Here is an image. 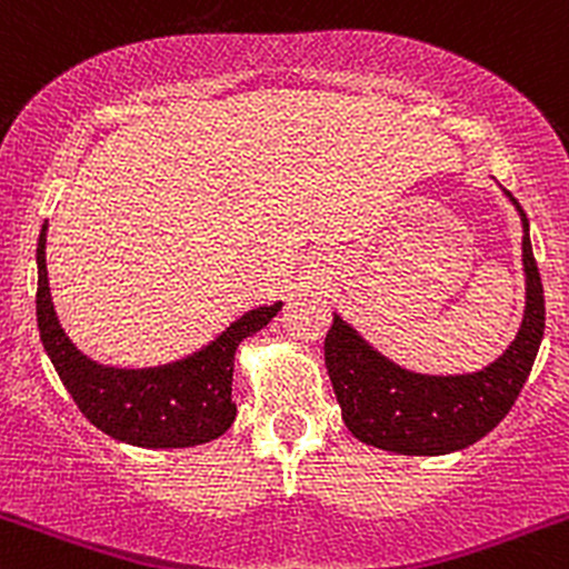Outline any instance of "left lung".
Wrapping results in <instances>:
<instances>
[{
	"label": "left lung",
	"instance_id": "1",
	"mask_svg": "<svg viewBox=\"0 0 569 569\" xmlns=\"http://www.w3.org/2000/svg\"><path fill=\"white\" fill-rule=\"evenodd\" d=\"M505 193L523 227L527 305L516 340L478 372L423 376L399 367L335 313L332 329L323 340V359L342 421L356 440L405 457H442L478 442L513 408L518 391L532 372L546 329V297L527 213L513 193Z\"/></svg>",
	"mask_w": 569,
	"mask_h": 569
}]
</instances>
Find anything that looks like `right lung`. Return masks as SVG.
Listing matches in <instances>:
<instances>
[{
  "mask_svg": "<svg viewBox=\"0 0 569 569\" xmlns=\"http://www.w3.org/2000/svg\"><path fill=\"white\" fill-rule=\"evenodd\" d=\"M46 234L37 242V327L61 383L74 405L112 440L140 448H191L216 440L232 427L234 351L267 327L280 302L261 305L229 323L216 340L183 359L142 370L97 365L72 346L56 318L48 286Z\"/></svg>",
  "mask_w": 569,
  "mask_h": 569,
  "instance_id": "obj_1",
  "label": "right lung"
}]
</instances>
